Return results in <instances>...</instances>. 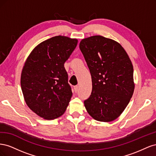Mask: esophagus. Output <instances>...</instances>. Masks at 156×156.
<instances>
[{
    "mask_svg": "<svg viewBox=\"0 0 156 156\" xmlns=\"http://www.w3.org/2000/svg\"><path fill=\"white\" fill-rule=\"evenodd\" d=\"M78 90H79V87L78 86H75L74 87V91L75 93H77L78 92Z\"/></svg>",
    "mask_w": 156,
    "mask_h": 156,
    "instance_id": "esophagus-1",
    "label": "esophagus"
}]
</instances>
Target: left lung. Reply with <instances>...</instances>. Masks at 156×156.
<instances>
[{"instance_id":"8db88e82","label":"left lung","mask_w":156,"mask_h":156,"mask_svg":"<svg viewBox=\"0 0 156 156\" xmlns=\"http://www.w3.org/2000/svg\"><path fill=\"white\" fill-rule=\"evenodd\" d=\"M91 73L92 90L84 101L88 114L101 122H111L124 111L134 91L133 67L116 41L94 36L80 42Z\"/></svg>"}]
</instances>
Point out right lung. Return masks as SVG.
Instances as JSON below:
<instances>
[{
	"mask_svg": "<svg viewBox=\"0 0 156 156\" xmlns=\"http://www.w3.org/2000/svg\"><path fill=\"white\" fill-rule=\"evenodd\" d=\"M77 42L62 36L41 42L32 51L23 68L21 86L25 102L45 119L62 115L72 96L64 64Z\"/></svg>",
	"mask_w": 156,
	"mask_h": 156,
	"instance_id": "add662e5",
	"label": "right lung"
}]
</instances>
